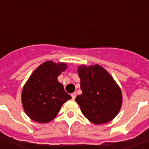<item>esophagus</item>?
<instances>
[{"label":"esophagus","instance_id":"1","mask_svg":"<svg viewBox=\"0 0 149 149\" xmlns=\"http://www.w3.org/2000/svg\"><path fill=\"white\" fill-rule=\"evenodd\" d=\"M71 97H72V99L74 100L75 98H76V97H77V93H72Z\"/></svg>","mask_w":149,"mask_h":149}]
</instances>
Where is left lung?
<instances>
[{
  "label": "left lung",
  "mask_w": 149,
  "mask_h": 149,
  "mask_svg": "<svg viewBox=\"0 0 149 149\" xmlns=\"http://www.w3.org/2000/svg\"><path fill=\"white\" fill-rule=\"evenodd\" d=\"M82 94L76 97L83 115L95 125L108 123L120 110L122 93L118 84L99 65L78 67Z\"/></svg>",
  "instance_id": "1"
}]
</instances>
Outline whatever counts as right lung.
Returning <instances> with one entry per match:
<instances>
[{
    "instance_id": "add662e5",
    "label": "right lung",
    "mask_w": 149,
    "mask_h": 149,
    "mask_svg": "<svg viewBox=\"0 0 149 149\" xmlns=\"http://www.w3.org/2000/svg\"><path fill=\"white\" fill-rule=\"evenodd\" d=\"M67 68L65 63L49 61L43 63L31 74L21 93L24 112L33 120L48 123L58 114L62 104L72 97L57 80Z\"/></svg>"
}]
</instances>
